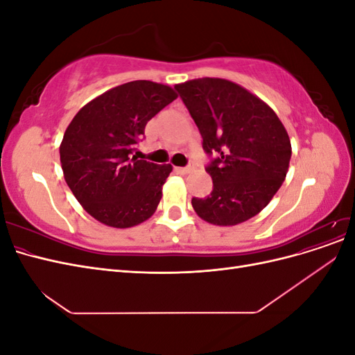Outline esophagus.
I'll use <instances>...</instances> for the list:
<instances>
[{"label": "esophagus", "mask_w": 355, "mask_h": 355, "mask_svg": "<svg viewBox=\"0 0 355 355\" xmlns=\"http://www.w3.org/2000/svg\"><path fill=\"white\" fill-rule=\"evenodd\" d=\"M194 168H196V166L191 164L188 167H178V171H179V173H182V175H187V173H191V171L194 170Z\"/></svg>", "instance_id": "obj_1"}]
</instances>
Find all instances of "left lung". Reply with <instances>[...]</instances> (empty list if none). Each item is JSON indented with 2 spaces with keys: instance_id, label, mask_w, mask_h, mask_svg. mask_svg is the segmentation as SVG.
Returning <instances> with one entry per match:
<instances>
[{
  "instance_id": "1",
  "label": "left lung",
  "mask_w": 355,
  "mask_h": 355,
  "mask_svg": "<svg viewBox=\"0 0 355 355\" xmlns=\"http://www.w3.org/2000/svg\"><path fill=\"white\" fill-rule=\"evenodd\" d=\"M198 127L213 191L192 198L198 216L232 227L263 210L286 179L292 145L270 105L230 80L197 78L176 84Z\"/></svg>"
}]
</instances>
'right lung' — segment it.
Listing matches in <instances>:
<instances>
[{"label":"right lung","mask_w":355,"mask_h":355,"mask_svg":"<svg viewBox=\"0 0 355 355\" xmlns=\"http://www.w3.org/2000/svg\"><path fill=\"white\" fill-rule=\"evenodd\" d=\"M176 98L168 85L137 80L102 93L72 118L60 164L72 194L96 220L132 228L155 213L173 167L133 153L146 123Z\"/></svg>","instance_id":"add662e5"}]
</instances>
